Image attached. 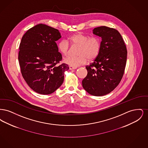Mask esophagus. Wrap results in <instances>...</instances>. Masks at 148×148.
<instances>
[{
    "label": "esophagus",
    "instance_id": "obj_1",
    "mask_svg": "<svg viewBox=\"0 0 148 148\" xmlns=\"http://www.w3.org/2000/svg\"><path fill=\"white\" fill-rule=\"evenodd\" d=\"M69 67V69L70 70H73V69H77V67H74V66H71V65Z\"/></svg>",
    "mask_w": 148,
    "mask_h": 148
}]
</instances>
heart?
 <instances>
[{"mask_svg": "<svg viewBox=\"0 0 148 148\" xmlns=\"http://www.w3.org/2000/svg\"><path fill=\"white\" fill-rule=\"evenodd\" d=\"M69 40L73 45L79 46L77 56H69L64 60L65 63L77 67L84 64L88 61L95 59L101 50V42L98 36H89L80 33L71 35ZM58 49L64 56H68L70 51V44L68 41L62 40L58 44Z\"/></svg>", "mask_w": 148, "mask_h": 148, "instance_id": "b5f03b06", "label": "heart"}]
</instances>
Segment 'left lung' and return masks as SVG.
Listing matches in <instances>:
<instances>
[{
	"instance_id": "left-lung-1",
	"label": "left lung",
	"mask_w": 148,
	"mask_h": 148,
	"mask_svg": "<svg viewBox=\"0 0 148 148\" xmlns=\"http://www.w3.org/2000/svg\"><path fill=\"white\" fill-rule=\"evenodd\" d=\"M92 33L101 38V50L94 62L86 66L88 74L82 81L83 88L94 96H103L119 84L127 63V50L119 32L101 26Z\"/></svg>"
}]
</instances>
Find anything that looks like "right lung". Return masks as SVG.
Returning <instances> with one entry per match:
<instances>
[{"instance_id":"1","label":"right lung","mask_w":148,"mask_h":148,"mask_svg":"<svg viewBox=\"0 0 148 148\" xmlns=\"http://www.w3.org/2000/svg\"><path fill=\"white\" fill-rule=\"evenodd\" d=\"M62 36L56 29L39 24L28 30L21 38L18 60L21 74L35 92L48 95L55 92L64 82L66 64L59 65L62 56L56 41Z\"/></svg>"}]
</instances>
